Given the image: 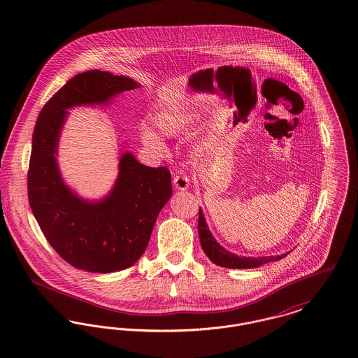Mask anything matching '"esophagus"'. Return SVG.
Wrapping results in <instances>:
<instances>
[{"instance_id": "obj_1", "label": "esophagus", "mask_w": 358, "mask_h": 358, "mask_svg": "<svg viewBox=\"0 0 358 358\" xmlns=\"http://www.w3.org/2000/svg\"><path fill=\"white\" fill-rule=\"evenodd\" d=\"M173 187L177 190H187L189 187V178L185 176H176L173 178Z\"/></svg>"}]
</instances>
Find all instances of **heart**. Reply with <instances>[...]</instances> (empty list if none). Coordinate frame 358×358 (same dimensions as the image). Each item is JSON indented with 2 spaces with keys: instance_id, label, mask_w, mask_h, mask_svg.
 Masks as SVG:
<instances>
[{
  "instance_id": "1",
  "label": "heart",
  "mask_w": 358,
  "mask_h": 358,
  "mask_svg": "<svg viewBox=\"0 0 358 358\" xmlns=\"http://www.w3.org/2000/svg\"><path fill=\"white\" fill-rule=\"evenodd\" d=\"M193 120H194V117H193L192 111H189L187 108H178L176 111L159 115L157 118V126L165 136H178L187 129ZM142 139L146 145H149L152 148H155V149L162 148V142L159 141V138L149 129L142 130Z\"/></svg>"
}]
</instances>
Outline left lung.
<instances>
[{
	"instance_id": "1",
	"label": "left lung",
	"mask_w": 358,
	"mask_h": 358,
	"mask_svg": "<svg viewBox=\"0 0 358 358\" xmlns=\"http://www.w3.org/2000/svg\"><path fill=\"white\" fill-rule=\"evenodd\" d=\"M199 235H200V243H201L203 251L209 257V260L225 268H256L270 262H278L289 254L287 252L282 255L250 257V256H238L227 251L216 241V238L212 236L205 222L204 213L201 208L199 210Z\"/></svg>"
}]
</instances>
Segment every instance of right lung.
Segmentation results:
<instances>
[{"instance_id":"right-lung-1","label":"right lung","mask_w":358,"mask_h":358,"mask_svg":"<svg viewBox=\"0 0 358 358\" xmlns=\"http://www.w3.org/2000/svg\"><path fill=\"white\" fill-rule=\"evenodd\" d=\"M136 87L139 83L127 76L87 71L63 85L36 122L28 171L31 209L52 248L88 273L120 271L142 256L157 216L171 197V171L145 166L126 152L110 193L99 201H88L63 181L56 159L59 138L69 108L107 104Z\"/></svg>"}]
</instances>
